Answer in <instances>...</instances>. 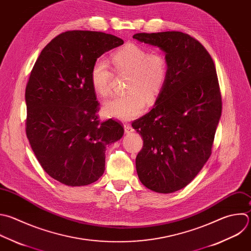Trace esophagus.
<instances>
[{
  "mask_svg": "<svg viewBox=\"0 0 251 251\" xmlns=\"http://www.w3.org/2000/svg\"><path fill=\"white\" fill-rule=\"evenodd\" d=\"M124 130H125V133H127V134L132 133L134 131V129L129 124H124Z\"/></svg>",
  "mask_w": 251,
  "mask_h": 251,
  "instance_id": "esophagus-1",
  "label": "esophagus"
}]
</instances>
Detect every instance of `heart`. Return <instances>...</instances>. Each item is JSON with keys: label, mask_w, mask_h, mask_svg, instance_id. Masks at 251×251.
<instances>
[{"label": "heart", "mask_w": 251, "mask_h": 251, "mask_svg": "<svg viewBox=\"0 0 251 251\" xmlns=\"http://www.w3.org/2000/svg\"><path fill=\"white\" fill-rule=\"evenodd\" d=\"M111 62L118 74L129 75L127 92L124 96L113 97L103 104L108 117L131 120L140 115L149 102H153L162 91L168 77V62L158 53H149L144 47L128 43L113 53ZM112 71L102 59L95 61L91 69L93 90L101 97L110 93Z\"/></svg>", "instance_id": "obj_1"}]
</instances>
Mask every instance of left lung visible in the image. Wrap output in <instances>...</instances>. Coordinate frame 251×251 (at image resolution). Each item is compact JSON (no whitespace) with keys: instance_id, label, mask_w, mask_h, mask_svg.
Returning a JSON list of instances; mask_svg holds the SVG:
<instances>
[{"instance_id":"obj_1","label":"left lung","mask_w":251,"mask_h":251,"mask_svg":"<svg viewBox=\"0 0 251 251\" xmlns=\"http://www.w3.org/2000/svg\"><path fill=\"white\" fill-rule=\"evenodd\" d=\"M133 38L158 47L169 68L153 108L132 123L144 142L136 157L138 177L154 192L173 193L189 184L211 155L222 114L215 64L204 46L183 32Z\"/></svg>"}]
</instances>
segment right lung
<instances>
[{
	"label": "right lung",
	"mask_w": 251,
	"mask_h": 251,
	"mask_svg": "<svg viewBox=\"0 0 251 251\" xmlns=\"http://www.w3.org/2000/svg\"><path fill=\"white\" fill-rule=\"evenodd\" d=\"M124 41L99 31L71 30L52 39L37 58L25 90L26 136L45 173L68 186L97 181L105 170L106 146L122 125L100 122L91 69Z\"/></svg>",
	"instance_id": "1"
}]
</instances>
